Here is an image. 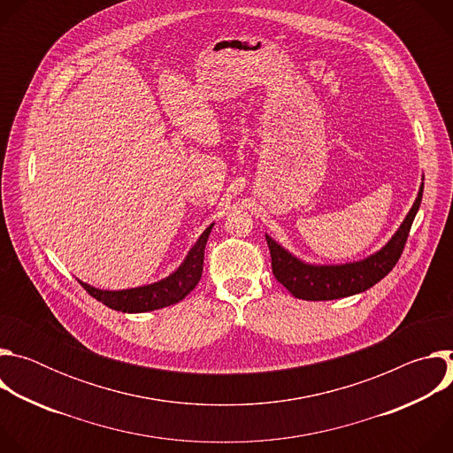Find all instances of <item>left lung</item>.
<instances>
[{"label":"left lung","mask_w":453,"mask_h":453,"mask_svg":"<svg viewBox=\"0 0 453 453\" xmlns=\"http://www.w3.org/2000/svg\"><path fill=\"white\" fill-rule=\"evenodd\" d=\"M423 199V182L418 197L407 213L405 220L380 250L364 257L360 262L342 265H313L306 264L269 234L267 245L273 257V273L276 280L297 299L304 301H330L365 292L393 271L403 252L411 226Z\"/></svg>","instance_id":"obj_1"}]
</instances>
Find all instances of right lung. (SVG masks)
<instances>
[{"instance_id": "add662e5", "label": "right lung", "mask_w": 453, "mask_h": 453, "mask_svg": "<svg viewBox=\"0 0 453 453\" xmlns=\"http://www.w3.org/2000/svg\"><path fill=\"white\" fill-rule=\"evenodd\" d=\"M213 226L215 224H210L206 231L199 236L196 245L188 250L184 262L179 265V269L173 271L170 276L163 278L161 281L136 287V288H125V290H100L81 280L79 283L96 301L123 313H143V311H152V310L175 304L182 301L201 281L203 265H204V249Z\"/></svg>"}]
</instances>
